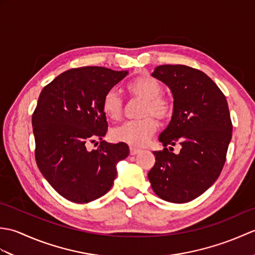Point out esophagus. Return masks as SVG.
I'll use <instances>...</instances> for the list:
<instances>
[{
	"label": "esophagus",
	"mask_w": 255,
	"mask_h": 255,
	"mask_svg": "<svg viewBox=\"0 0 255 255\" xmlns=\"http://www.w3.org/2000/svg\"><path fill=\"white\" fill-rule=\"evenodd\" d=\"M129 151H130V154L131 155H136L137 153H139L140 152V151H141V150H140V149H136V148H130V149H129Z\"/></svg>",
	"instance_id": "1"
}]
</instances>
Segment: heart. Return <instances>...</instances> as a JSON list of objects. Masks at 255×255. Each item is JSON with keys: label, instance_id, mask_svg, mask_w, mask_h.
Segmentation results:
<instances>
[{"label": "heart", "instance_id": "heart-1", "mask_svg": "<svg viewBox=\"0 0 255 255\" xmlns=\"http://www.w3.org/2000/svg\"><path fill=\"white\" fill-rule=\"evenodd\" d=\"M127 91L130 96L143 101L139 112L142 118L119 125L112 130V137L115 141L127 143L131 147H143L158 129L154 118L159 121L170 119L174 114V103L170 97L161 94L160 82L148 74L138 75L129 81ZM102 108L105 115L114 121L122 117L124 100L115 89L106 92L103 97Z\"/></svg>", "mask_w": 255, "mask_h": 255}]
</instances>
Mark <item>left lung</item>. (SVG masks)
<instances>
[{
	"instance_id": "obj_1",
	"label": "left lung",
	"mask_w": 255,
	"mask_h": 255,
	"mask_svg": "<svg viewBox=\"0 0 255 255\" xmlns=\"http://www.w3.org/2000/svg\"><path fill=\"white\" fill-rule=\"evenodd\" d=\"M152 77L165 83L174 97V114L154 151L148 173L153 192L170 203L183 204L213 185L225 165L232 136L228 103L207 74L183 64L156 67ZM178 143L180 153L169 145Z\"/></svg>"
}]
</instances>
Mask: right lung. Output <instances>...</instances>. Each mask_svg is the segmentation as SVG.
<instances>
[{"label": "right lung", "instance_id": "add662e5", "mask_svg": "<svg viewBox=\"0 0 255 255\" xmlns=\"http://www.w3.org/2000/svg\"><path fill=\"white\" fill-rule=\"evenodd\" d=\"M127 71L103 67L70 69L42 89L32 113L38 169L70 202L85 204L113 186L116 163L129 154L126 143H107L106 116L102 108L107 91ZM101 140L96 150L87 144Z\"/></svg>", "mask_w": 255, "mask_h": 255}]
</instances>
